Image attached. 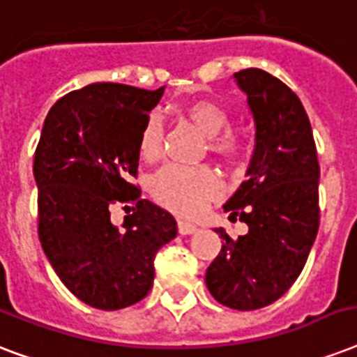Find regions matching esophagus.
I'll return each instance as SVG.
<instances>
[{"label": "esophagus", "mask_w": 357, "mask_h": 357, "mask_svg": "<svg viewBox=\"0 0 357 357\" xmlns=\"http://www.w3.org/2000/svg\"><path fill=\"white\" fill-rule=\"evenodd\" d=\"M178 231L181 235H192L198 231V226L190 222H185V220H178Z\"/></svg>", "instance_id": "esophagus-1"}]
</instances>
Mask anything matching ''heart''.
Here are the masks:
<instances>
[{"instance_id":"heart-1","label":"heart","mask_w":357,"mask_h":357,"mask_svg":"<svg viewBox=\"0 0 357 357\" xmlns=\"http://www.w3.org/2000/svg\"><path fill=\"white\" fill-rule=\"evenodd\" d=\"M183 114L202 133L209 137V148L226 161H238L250 151L248 139L235 131H226L229 126L228 111L211 100H198L183 109ZM225 133L222 134V131ZM165 128L159 114H150L142 126L139 151L146 161H157L162 155ZM151 192L162 206L179 215H196L207 202L222 195V181L209 167H181L168 165L151 179Z\"/></svg>"}]
</instances>
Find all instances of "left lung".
<instances>
[{"mask_svg":"<svg viewBox=\"0 0 357 357\" xmlns=\"http://www.w3.org/2000/svg\"><path fill=\"white\" fill-rule=\"evenodd\" d=\"M255 122V150L246 181L226 211L246 222L248 234L222 238L206 274L209 293L231 310L271 305L304 268L321 220L319 159L311 123L298 96L265 70L235 74Z\"/></svg>","mask_w":357,"mask_h":357,"instance_id":"8db88e82","label":"left lung"}]
</instances>
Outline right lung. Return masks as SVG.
<instances>
[{
    "instance_id": "right-lung-1",
    "label": "right lung",
    "mask_w": 357,
    "mask_h": 357,
    "mask_svg": "<svg viewBox=\"0 0 357 357\" xmlns=\"http://www.w3.org/2000/svg\"><path fill=\"white\" fill-rule=\"evenodd\" d=\"M165 86L144 91L92 83L55 102L35 150L38 238L61 282L103 311L133 305L153 285V261L178 226L168 211L140 198L142 126ZM123 205L124 226L110 222Z\"/></svg>"
}]
</instances>
